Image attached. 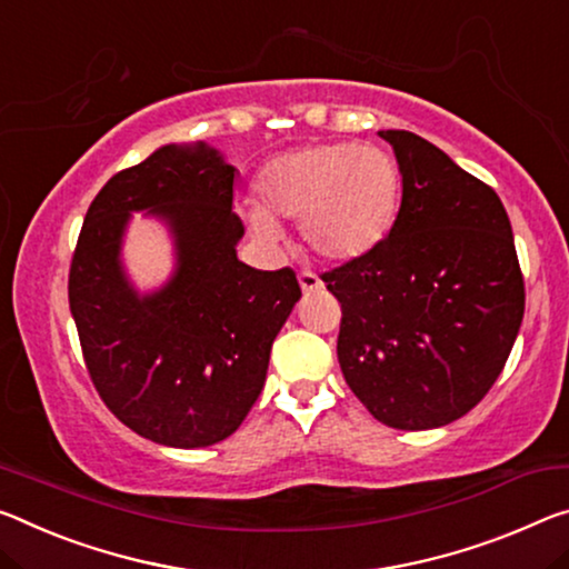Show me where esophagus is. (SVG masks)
<instances>
[{"instance_id": "obj_1", "label": "esophagus", "mask_w": 569, "mask_h": 569, "mask_svg": "<svg viewBox=\"0 0 569 569\" xmlns=\"http://www.w3.org/2000/svg\"><path fill=\"white\" fill-rule=\"evenodd\" d=\"M299 283H301V291L309 296L313 291H319L321 288V278L317 273H309V270H301L299 273Z\"/></svg>"}]
</instances>
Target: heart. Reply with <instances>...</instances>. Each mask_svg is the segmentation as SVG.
Wrapping results in <instances>:
<instances>
[{
	"label": "heart",
	"mask_w": 569,
	"mask_h": 569,
	"mask_svg": "<svg viewBox=\"0 0 569 569\" xmlns=\"http://www.w3.org/2000/svg\"><path fill=\"white\" fill-rule=\"evenodd\" d=\"M260 210L248 224L260 240H278V220H299L309 252L351 263L390 232L400 204V169L387 151L355 141L317 143L268 161L258 177Z\"/></svg>",
	"instance_id": "obj_1"
}]
</instances>
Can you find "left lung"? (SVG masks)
<instances>
[{
	"instance_id": "obj_1",
	"label": "left lung",
	"mask_w": 569,
	"mask_h": 569,
	"mask_svg": "<svg viewBox=\"0 0 569 569\" xmlns=\"http://www.w3.org/2000/svg\"><path fill=\"white\" fill-rule=\"evenodd\" d=\"M402 202L365 258L327 270L341 303L337 357L385 426L430 430L476 408L507 365L525 317L511 222L499 194L430 141L380 131Z\"/></svg>"
}]
</instances>
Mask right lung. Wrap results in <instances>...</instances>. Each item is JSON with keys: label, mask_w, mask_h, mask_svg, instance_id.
<instances>
[{"label": "right lung", "mask_w": 569, "mask_h": 569, "mask_svg": "<svg viewBox=\"0 0 569 569\" xmlns=\"http://www.w3.org/2000/svg\"><path fill=\"white\" fill-rule=\"evenodd\" d=\"M238 169L218 149H157L90 202L68 278L70 313L98 395L126 428L171 448L232 436L266 385L270 347L301 299L291 268L238 260ZM164 219L178 268L141 297L120 266L131 211Z\"/></svg>", "instance_id": "add662e5"}]
</instances>
